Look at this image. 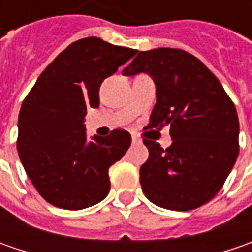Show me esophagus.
Returning <instances> with one entry per match:
<instances>
[{
    "label": "esophagus",
    "instance_id": "34e87169",
    "mask_svg": "<svg viewBox=\"0 0 252 252\" xmlns=\"http://www.w3.org/2000/svg\"><path fill=\"white\" fill-rule=\"evenodd\" d=\"M131 141H133V144H139V143H141V140L137 137V136H136V134H133V136H131Z\"/></svg>",
    "mask_w": 252,
    "mask_h": 252
}]
</instances>
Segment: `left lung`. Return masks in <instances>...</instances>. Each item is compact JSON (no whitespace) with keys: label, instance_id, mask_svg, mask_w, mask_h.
Listing matches in <instances>:
<instances>
[{"label":"left lung","instance_id":"8db88e82","mask_svg":"<svg viewBox=\"0 0 252 252\" xmlns=\"http://www.w3.org/2000/svg\"><path fill=\"white\" fill-rule=\"evenodd\" d=\"M140 73L156 84L149 127L168 125L172 139L165 150L143 140L149 160L140 168L141 189L160 208H199L215 198L237 160L236 106L215 74L188 52L169 47L139 52L122 74Z\"/></svg>","mask_w":252,"mask_h":252}]
</instances>
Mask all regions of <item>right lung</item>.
Here are the masks:
<instances>
[{"mask_svg": "<svg viewBox=\"0 0 252 252\" xmlns=\"http://www.w3.org/2000/svg\"><path fill=\"white\" fill-rule=\"evenodd\" d=\"M137 50L85 37L46 67L25 98L18 119V153L34 188L50 205L80 210L111 189L109 167L130 147L127 131L87 137V109L99 106L105 78Z\"/></svg>", "mask_w": 252, "mask_h": 252, "instance_id": "add662e5", "label": "right lung"}]
</instances>
